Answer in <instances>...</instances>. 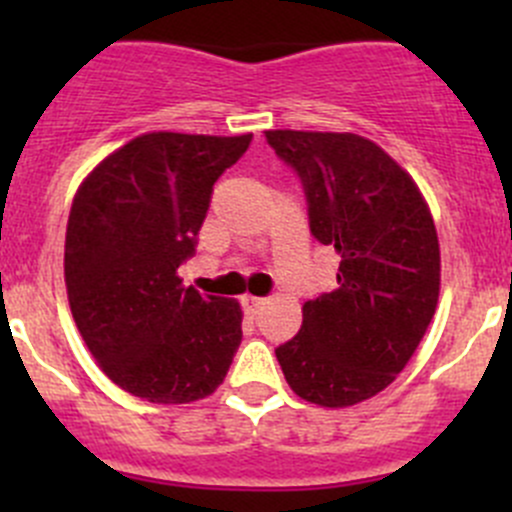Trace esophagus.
Instances as JSON below:
<instances>
[{"label":"esophagus","mask_w":512,"mask_h":512,"mask_svg":"<svg viewBox=\"0 0 512 512\" xmlns=\"http://www.w3.org/2000/svg\"><path fill=\"white\" fill-rule=\"evenodd\" d=\"M265 304H267V299H262V297H252V294H245V297H242V307H245V312L252 314V317H255V314H260V309L265 307Z\"/></svg>","instance_id":"esophagus-1"}]
</instances>
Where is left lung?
I'll return each instance as SVG.
<instances>
[{"label": "left lung", "instance_id": "left-lung-1", "mask_svg": "<svg viewBox=\"0 0 512 512\" xmlns=\"http://www.w3.org/2000/svg\"><path fill=\"white\" fill-rule=\"evenodd\" d=\"M265 138L302 178L312 235L339 255V287L304 302L302 329L277 361L299 399L347 409L404 371L436 314L433 215L414 178L369 138L289 128Z\"/></svg>", "mask_w": 512, "mask_h": 512}]
</instances>
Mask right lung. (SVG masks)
Segmentation results:
<instances>
[{
	"label": "right lung",
	"mask_w": 512,
	"mask_h": 512,
	"mask_svg": "<svg viewBox=\"0 0 512 512\" xmlns=\"http://www.w3.org/2000/svg\"><path fill=\"white\" fill-rule=\"evenodd\" d=\"M245 136L143 133L79 185L64 245L74 322L103 374L151 404H190L223 384L242 342L237 299L185 287L213 185Z\"/></svg>",
	"instance_id": "1"
}]
</instances>
